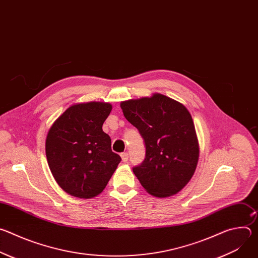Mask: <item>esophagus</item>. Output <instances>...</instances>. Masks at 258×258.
<instances>
[{"instance_id":"esophagus-1","label":"esophagus","mask_w":258,"mask_h":258,"mask_svg":"<svg viewBox=\"0 0 258 258\" xmlns=\"http://www.w3.org/2000/svg\"><path fill=\"white\" fill-rule=\"evenodd\" d=\"M120 156H121V159H122V161H123V162H126V161L128 160V154H127L126 152L121 153V154H120Z\"/></svg>"}]
</instances>
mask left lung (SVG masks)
<instances>
[{"label":"left lung","instance_id":"obj_1","mask_svg":"<svg viewBox=\"0 0 258 258\" xmlns=\"http://www.w3.org/2000/svg\"><path fill=\"white\" fill-rule=\"evenodd\" d=\"M124 117L145 142L144 161L133 168L149 194L178 193L193 176L199 158L195 125L188 109L161 94L120 103Z\"/></svg>","mask_w":258,"mask_h":258}]
</instances>
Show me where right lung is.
I'll return each instance as SVG.
<instances>
[{
    "label": "right lung",
    "mask_w": 258,
    "mask_h": 258,
    "mask_svg": "<svg viewBox=\"0 0 258 258\" xmlns=\"http://www.w3.org/2000/svg\"><path fill=\"white\" fill-rule=\"evenodd\" d=\"M111 109L102 102L72 105L49 130L48 164L58 185L71 196L89 199L99 195L121 161L102 130Z\"/></svg>",
    "instance_id": "right-lung-1"
}]
</instances>
